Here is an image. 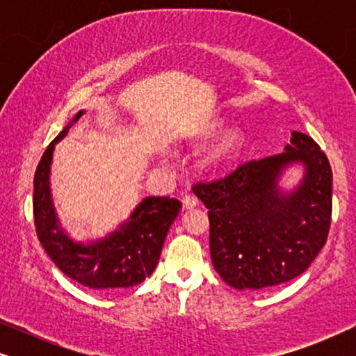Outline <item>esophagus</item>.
I'll return each mask as SVG.
<instances>
[{"mask_svg":"<svg viewBox=\"0 0 356 356\" xmlns=\"http://www.w3.org/2000/svg\"><path fill=\"white\" fill-rule=\"evenodd\" d=\"M183 206L184 209H193L197 206V197L194 194H184L183 196Z\"/></svg>","mask_w":356,"mask_h":356,"instance_id":"34e87169","label":"esophagus"}]
</instances>
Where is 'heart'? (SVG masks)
I'll return each instance as SVG.
<instances>
[{
    "mask_svg": "<svg viewBox=\"0 0 356 356\" xmlns=\"http://www.w3.org/2000/svg\"><path fill=\"white\" fill-rule=\"evenodd\" d=\"M217 129H218V124H212L204 129L201 136L202 138H209V136H212ZM240 139L241 136L238 131H228V133L222 136V138H218L216 143L212 144V147L204 154L202 157L204 167H218V165L225 163L227 160L235 154L238 145H240Z\"/></svg>",
    "mask_w": 356,
    "mask_h": 356,
    "instance_id": "b5f03b06",
    "label": "heart"
}]
</instances>
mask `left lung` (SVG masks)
Instances as JSON below:
<instances>
[{
  "instance_id": "obj_1",
  "label": "left lung",
  "mask_w": 356,
  "mask_h": 356,
  "mask_svg": "<svg viewBox=\"0 0 356 356\" xmlns=\"http://www.w3.org/2000/svg\"><path fill=\"white\" fill-rule=\"evenodd\" d=\"M293 163L304 165V179L282 192L278 179ZM193 191L209 209L212 264L233 289L285 284L303 274L327 241L332 170L319 145L298 131L282 154L250 160Z\"/></svg>"
}]
</instances>
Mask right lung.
<instances>
[{"label":"right lung","mask_w":356,"mask_h":356,"mask_svg":"<svg viewBox=\"0 0 356 356\" xmlns=\"http://www.w3.org/2000/svg\"><path fill=\"white\" fill-rule=\"evenodd\" d=\"M84 115L81 110L43 152L33 178V220L43 250L63 274L95 290L128 289L152 274L167 233L181 202L175 197H145L118 230L100 240L77 243L63 230L53 207L50 167L56 143Z\"/></svg>","instance_id":"right-lung-1"}]
</instances>
